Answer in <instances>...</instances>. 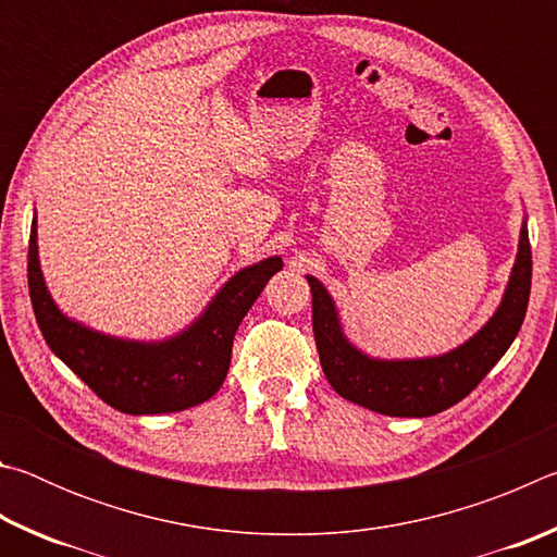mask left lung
I'll return each mask as SVG.
<instances>
[{
  "label": "left lung",
  "instance_id": "1",
  "mask_svg": "<svg viewBox=\"0 0 557 557\" xmlns=\"http://www.w3.org/2000/svg\"><path fill=\"white\" fill-rule=\"evenodd\" d=\"M312 287V324L326 381L342 398L391 418H430L451 408L494 369L523 324L531 295V243L525 215L518 252L504 297L488 322L465 344L437 356L381 358L358 348L346 336L336 301L317 277Z\"/></svg>",
  "mask_w": 557,
  "mask_h": 557
}]
</instances>
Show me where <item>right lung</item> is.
<instances>
[{"label": "right lung", "instance_id": "right-lung-1", "mask_svg": "<svg viewBox=\"0 0 557 557\" xmlns=\"http://www.w3.org/2000/svg\"><path fill=\"white\" fill-rule=\"evenodd\" d=\"M280 270V256L238 270L191 324L166 338L110 336L63 314L55 305L39 260L36 213L32 221L29 295L46 344L100 400L127 414L178 412L213 398L228 375L243 317Z\"/></svg>", "mask_w": 557, "mask_h": 557}]
</instances>
